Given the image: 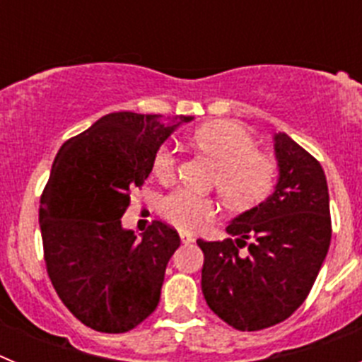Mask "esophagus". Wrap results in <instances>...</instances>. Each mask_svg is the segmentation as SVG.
I'll return each mask as SVG.
<instances>
[{"instance_id": "34e87169", "label": "esophagus", "mask_w": 362, "mask_h": 362, "mask_svg": "<svg viewBox=\"0 0 362 362\" xmlns=\"http://www.w3.org/2000/svg\"><path fill=\"white\" fill-rule=\"evenodd\" d=\"M179 238H181V241H183L185 245H188V243H194V235L188 232H185V230H181V232H179Z\"/></svg>"}]
</instances>
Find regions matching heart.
Wrapping results in <instances>:
<instances>
[{
    "label": "heart",
    "mask_w": 362,
    "mask_h": 362,
    "mask_svg": "<svg viewBox=\"0 0 362 362\" xmlns=\"http://www.w3.org/2000/svg\"><path fill=\"white\" fill-rule=\"evenodd\" d=\"M219 168L216 185L221 196L238 209H248L263 201L276 185L274 159L257 152V141L241 124L230 121L203 124L192 136ZM153 175L168 181L177 172V153L170 145H161L152 159ZM159 214L181 230H199L216 217L217 206L210 197L188 188H175L159 201Z\"/></svg>",
    "instance_id": "obj_1"
}]
</instances>
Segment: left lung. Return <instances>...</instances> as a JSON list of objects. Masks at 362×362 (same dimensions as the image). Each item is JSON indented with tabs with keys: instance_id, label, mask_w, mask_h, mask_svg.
<instances>
[{
	"instance_id": "1",
	"label": "left lung",
	"mask_w": 362,
	"mask_h": 362,
	"mask_svg": "<svg viewBox=\"0 0 362 362\" xmlns=\"http://www.w3.org/2000/svg\"><path fill=\"white\" fill-rule=\"evenodd\" d=\"M274 148L276 190L226 225L238 239H197L204 254L201 288L206 305L241 332L277 325L305 303L332 239L322 166L288 134H274ZM248 238L252 243L241 255Z\"/></svg>"
}]
</instances>
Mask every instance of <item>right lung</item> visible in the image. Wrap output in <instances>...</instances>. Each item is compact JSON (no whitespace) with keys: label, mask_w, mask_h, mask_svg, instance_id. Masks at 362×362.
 I'll list each match as a JSON object with an SVG mask.
<instances>
[{"label":"right lung","mask_w":362,"mask_h":362,"mask_svg":"<svg viewBox=\"0 0 362 362\" xmlns=\"http://www.w3.org/2000/svg\"><path fill=\"white\" fill-rule=\"evenodd\" d=\"M192 116L114 112L59 148L40 206L45 263L63 305L92 330L123 334L156 310L181 245L161 221L137 238L121 217L153 153Z\"/></svg>","instance_id":"1"}]
</instances>
